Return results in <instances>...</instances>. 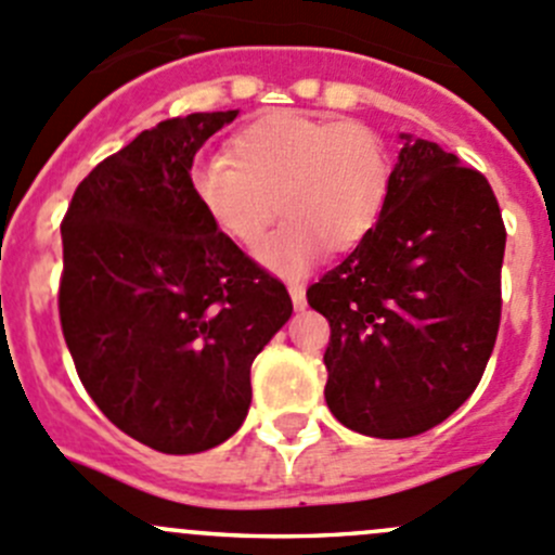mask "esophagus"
Returning a JSON list of instances; mask_svg holds the SVG:
<instances>
[{"instance_id":"1","label":"esophagus","mask_w":555,"mask_h":555,"mask_svg":"<svg viewBox=\"0 0 555 555\" xmlns=\"http://www.w3.org/2000/svg\"><path fill=\"white\" fill-rule=\"evenodd\" d=\"M289 298H293L295 311H304L306 309V289L300 284H289Z\"/></svg>"}]
</instances>
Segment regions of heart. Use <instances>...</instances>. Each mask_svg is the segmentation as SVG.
I'll return each instance as SVG.
<instances>
[{"label": "heart", "mask_w": 555, "mask_h": 555, "mask_svg": "<svg viewBox=\"0 0 555 555\" xmlns=\"http://www.w3.org/2000/svg\"><path fill=\"white\" fill-rule=\"evenodd\" d=\"M190 184L214 228L244 249L260 244L282 206L289 219L257 257L273 273L304 276L327 246L354 249L376 228L392 163L365 124L276 111L235 134L230 159L195 163Z\"/></svg>", "instance_id": "obj_1"}]
</instances>
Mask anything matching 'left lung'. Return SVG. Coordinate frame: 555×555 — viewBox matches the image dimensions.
<instances>
[{
	"mask_svg": "<svg viewBox=\"0 0 555 555\" xmlns=\"http://www.w3.org/2000/svg\"><path fill=\"white\" fill-rule=\"evenodd\" d=\"M376 228L306 289L331 322L325 401L341 426L406 439L475 392L502 317V211L491 184L401 134Z\"/></svg>",
	"mask_w": 555,
	"mask_h": 555,
	"instance_id": "left-lung-1",
	"label": "left lung"
}]
</instances>
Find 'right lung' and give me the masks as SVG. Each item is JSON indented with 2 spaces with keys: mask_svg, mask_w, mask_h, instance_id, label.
<instances>
[{
  "mask_svg": "<svg viewBox=\"0 0 555 555\" xmlns=\"http://www.w3.org/2000/svg\"><path fill=\"white\" fill-rule=\"evenodd\" d=\"M235 116L143 129L80 181L62 222L59 317L80 382L113 426L168 455L238 431L251 363L293 314L192 195L195 154Z\"/></svg>",
  "mask_w": 555,
  "mask_h": 555,
  "instance_id": "obj_1",
  "label": "right lung"
}]
</instances>
